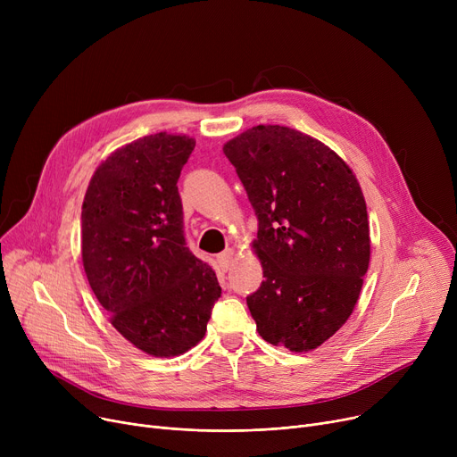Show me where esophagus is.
I'll return each mask as SVG.
<instances>
[{
    "label": "esophagus",
    "instance_id": "1",
    "mask_svg": "<svg viewBox=\"0 0 457 457\" xmlns=\"http://www.w3.org/2000/svg\"><path fill=\"white\" fill-rule=\"evenodd\" d=\"M233 255H235L233 250H226V252H222L220 255H216V262H219V269H220L222 272H226V270L229 269L231 261H233Z\"/></svg>",
    "mask_w": 457,
    "mask_h": 457
}]
</instances>
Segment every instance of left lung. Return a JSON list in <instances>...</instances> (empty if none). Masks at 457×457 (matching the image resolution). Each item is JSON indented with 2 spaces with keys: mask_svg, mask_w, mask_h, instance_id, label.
I'll return each mask as SVG.
<instances>
[{
  "mask_svg": "<svg viewBox=\"0 0 457 457\" xmlns=\"http://www.w3.org/2000/svg\"><path fill=\"white\" fill-rule=\"evenodd\" d=\"M224 154L259 222L265 281L246 298L257 331L274 346L315 350L348 320L369 270L361 187L326 144L285 126L246 129Z\"/></svg>",
  "mask_w": 457,
  "mask_h": 457,
  "instance_id": "obj_1",
  "label": "left lung"
}]
</instances>
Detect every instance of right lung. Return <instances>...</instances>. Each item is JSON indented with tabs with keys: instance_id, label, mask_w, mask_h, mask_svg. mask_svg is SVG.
Instances as JSON below:
<instances>
[{
	"instance_id": "add662e5",
	"label": "right lung",
	"mask_w": 457,
	"mask_h": 457,
	"mask_svg": "<svg viewBox=\"0 0 457 457\" xmlns=\"http://www.w3.org/2000/svg\"><path fill=\"white\" fill-rule=\"evenodd\" d=\"M195 146L187 135L137 138L96 168L83 200L90 289L120 335L155 357L196 346L222 293L185 243L178 179Z\"/></svg>"
}]
</instances>
